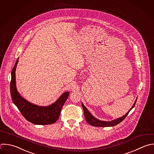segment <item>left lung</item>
<instances>
[{"label": "left lung", "instance_id": "obj_1", "mask_svg": "<svg viewBox=\"0 0 154 154\" xmlns=\"http://www.w3.org/2000/svg\"><path fill=\"white\" fill-rule=\"evenodd\" d=\"M137 102V99L134 103V105H132V106L131 108V109L128 111V112L124 115L123 116L116 119L115 120H113L112 121H109V122H106V121H102L100 120L99 119H97L96 118H95L89 111L87 109V108L84 105V104L82 102V106L83 108V110H84V117L85 119L86 120V121L87 122V123L90 125H91V126H99V127H108V126H114L115 125H117V124L120 123L121 122H122L125 117L127 116V115L128 114V113L129 112V111L134 108V106L135 105V103Z\"/></svg>", "mask_w": 154, "mask_h": 154}]
</instances>
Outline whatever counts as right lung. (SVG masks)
<instances>
[{
    "mask_svg": "<svg viewBox=\"0 0 154 154\" xmlns=\"http://www.w3.org/2000/svg\"><path fill=\"white\" fill-rule=\"evenodd\" d=\"M19 58L11 72L10 91L12 100L22 116L35 125H50L55 123L60 115L61 108L69 96V92L64 93L54 103L47 106L34 105L21 96L17 91L16 84V69Z\"/></svg>",
    "mask_w": 154,
    "mask_h": 154,
    "instance_id": "1",
    "label": "right lung"
}]
</instances>
